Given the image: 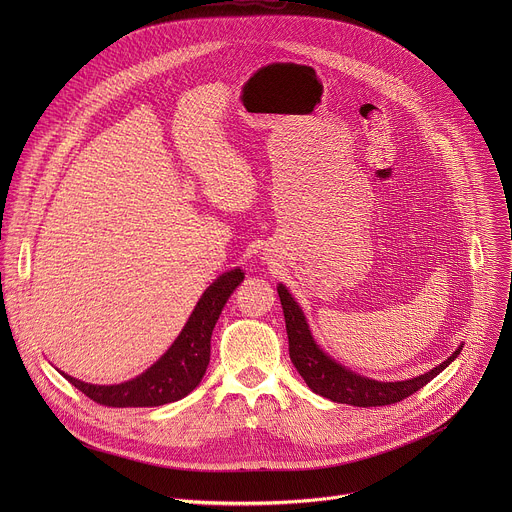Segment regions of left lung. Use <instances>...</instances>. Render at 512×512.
<instances>
[{
	"mask_svg": "<svg viewBox=\"0 0 512 512\" xmlns=\"http://www.w3.org/2000/svg\"><path fill=\"white\" fill-rule=\"evenodd\" d=\"M277 294L285 316L291 362H294V367L316 395H322L334 403H346L354 407H381L403 401L440 375L450 362L458 358V354L464 348L460 344L450 358H446L444 362L437 364V367L419 377L395 383L375 381L342 367L340 362H336L328 352H324L318 346L302 308L283 283L277 285Z\"/></svg>",
	"mask_w": 512,
	"mask_h": 512,
	"instance_id": "1",
	"label": "left lung"
}]
</instances>
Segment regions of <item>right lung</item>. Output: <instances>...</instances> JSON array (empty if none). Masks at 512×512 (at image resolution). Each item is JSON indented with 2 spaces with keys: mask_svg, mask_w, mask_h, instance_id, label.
I'll use <instances>...</instances> for the list:
<instances>
[{
  "mask_svg": "<svg viewBox=\"0 0 512 512\" xmlns=\"http://www.w3.org/2000/svg\"><path fill=\"white\" fill-rule=\"evenodd\" d=\"M245 279L243 269L218 275L200 296L174 344L139 377L119 385H91L60 371L89 399L107 407H158L192 393L210 362V336L227 300Z\"/></svg>",
  "mask_w": 512,
  "mask_h": 512,
  "instance_id": "obj_1",
  "label": "right lung"
}]
</instances>
